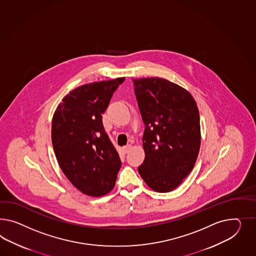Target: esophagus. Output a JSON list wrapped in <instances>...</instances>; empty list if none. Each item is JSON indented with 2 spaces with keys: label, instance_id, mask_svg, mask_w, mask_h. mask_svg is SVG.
Listing matches in <instances>:
<instances>
[{
  "label": "esophagus",
  "instance_id": "obj_1",
  "mask_svg": "<svg viewBox=\"0 0 256 256\" xmlns=\"http://www.w3.org/2000/svg\"><path fill=\"white\" fill-rule=\"evenodd\" d=\"M132 149V144H128V146H124L123 147V151H124V152H128L130 150Z\"/></svg>",
  "mask_w": 256,
  "mask_h": 256
}]
</instances>
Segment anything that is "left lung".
Wrapping results in <instances>:
<instances>
[{"label":"left lung","mask_w":256,"mask_h":256,"mask_svg":"<svg viewBox=\"0 0 256 256\" xmlns=\"http://www.w3.org/2000/svg\"><path fill=\"white\" fill-rule=\"evenodd\" d=\"M146 130V158L138 172L156 192L179 186L193 170L200 147L196 104L186 90L159 77L133 79Z\"/></svg>","instance_id":"left-lung-1"}]
</instances>
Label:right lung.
Returning a JSON list of instances; mask_svg holds the SVG:
<instances>
[{"label": "right lung", "mask_w": 256, "mask_h": 256, "mask_svg": "<svg viewBox=\"0 0 256 256\" xmlns=\"http://www.w3.org/2000/svg\"><path fill=\"white\" fill-rule=\"evenodd\" d=\"M124 77L86 84L70 91L52 119L56 158L68 180L82 193L112 191L121 168L119 154L104 130L102 114Z\"/></svg>", "instance_id": "add662e5"}]
</instances>
